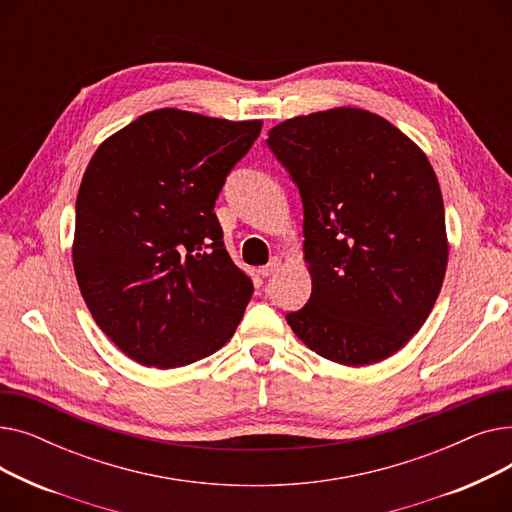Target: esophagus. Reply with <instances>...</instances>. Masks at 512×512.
I'll return each mask as SVG.
<instances>
[{"label":"esophagus","mask_w":512,"mask_h":512,"mask_svg":"<svg viewBox=\"0 0 512 512\" xmlns=\"http://www.w3.org/2000/svg\"><path fill=\"white\" fill-rule=\"evenodd\" d=\"M280 267H282V259H280V257H274L270 263L261 267L259 274H261L263 278H270V276H274V274L280 270Z\"/></svg>","instance_id":"34e87169"}]
</instances>
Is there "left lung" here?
Returning <instances> with one entry per match:
<instances>
[{
  "mask_svg": "<svg viewBox=\"0 0 512 512\" xmlns=\"http://www.w3.org/2000/svg\"><path fill=\"white\" fill-rule=\"evenodd\" d=\"M267 134L305 215L311 297L288 326L340 365L388 359L421 330L446 274L432 164L407 134L357 107L290 118Z\"/></svg>",
  "mask_w": 512,
  "mask_h": 512,
  "instance_id": "8db88e82",
  "label": "left lung"
}]
</instances>
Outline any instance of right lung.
<instances>
[{"label": "right lung", "instance_id": "add662e5", "mask_svg": "<svg viewBox=\"0 0 512 512\" xmlns=\"http://www.w3.org/2000/svg\"><path fill=\"white\" fill-rule=\"evenodd\" d=\"M261 120L164 107L105 139L76 197L72 261L80 294L120 351L174 369L232 338L253 297L213 207Z\"/></svg>", "mask_w": 512, "mask_h": 512}]
</instances>
